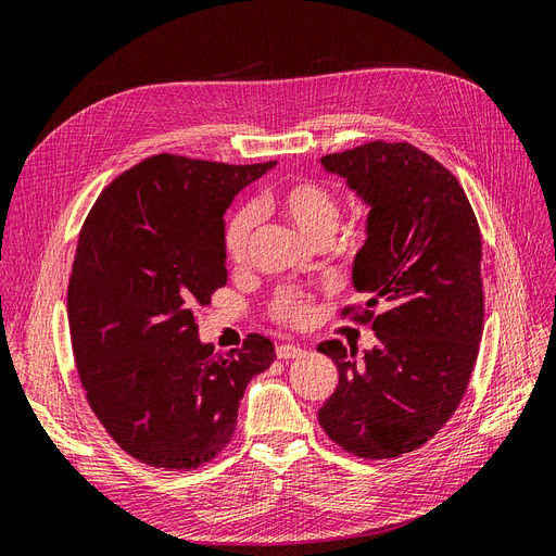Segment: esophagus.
<instances>
[{
  "instance_id": "esophagus-1",
  "label": "esophagus",
  "mask_w": 556,
  "mask_h": 556,
  "mask_svg": "<svg viewBox=\"0 0 556 556\" xmlns=\"http://www.w3.org/2000/svg\"><path fill=\"white\" fill-rule=\"evenodd\" d=\"M304 348H299V345H290V343H285V345H278L276 348V355H278V359H296V357H301L304 355Z\"/></svg>"
}]
</instances>
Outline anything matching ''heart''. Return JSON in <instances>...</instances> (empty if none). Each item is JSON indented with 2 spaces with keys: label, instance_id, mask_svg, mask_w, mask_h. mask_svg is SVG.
Listing matches in <instances>:
<instances>
[{
  "label": "heart",
  "instance_id": "b5f03b06",
  "mask_svg": "<svg viewBox=\"0 0 556 556\" xmlns=\"http://www.w3.org/2000/svg\"><path fill=\"white\" fill-rule=\"evenodd\" d=\"M262 206L282 215L285 220L311 241H329L341 220L339 197H336V192L329 190L327 185L311 178L280 182L278 188L268 190L262 197ZM255 225L257 213L250 206L237 208L229 215L223 231V248L225 257L231 264L243 262ZM268 313H271V317L280 325L301 327L308 323L313 313L311 296L296 290H282L274 296Z\"/></svg>",
  "mask_w": 556,
  "mask_h": 556
}]
</instances>
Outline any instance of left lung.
Segmentation results:
<instances>
[{
	"label": "left lung",
	"mask_w": 556,
	"mask_h": 556,
	"mask_svg": "<svg viewBox=\"0 0 556 556\" xmlns=\"http://www.w3.org/2000/svg\"><path fill=\"white\" fill-rule=\"evenodd\" d=\"M323 166L368 206L352 264L366 304L343 315L371 325L378 345L362 362L341 341L317 345L339 368L317 419L355 457L394 459L443 429L473 374L484 323L480 227L459 180L406 141L364 143Z\"/></svg>",
	"instance_id": "left-lung-1"
}]
</instances>
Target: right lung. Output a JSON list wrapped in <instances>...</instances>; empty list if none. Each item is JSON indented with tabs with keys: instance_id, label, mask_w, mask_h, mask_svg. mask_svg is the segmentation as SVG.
<instances>
[{
	"instance_id": "1",
	"label": "right lung",
	"mask_w": 556,
	"mask_h": 556,
	"mask_svg": "<svg viewBox=\"0 0 556 556\" xmlns=\"http://www.w3.org/2000/svg\"><path fill=\"white\" fill-rule=\"evenodd\" d=\"M271 166L153 155L104 188L83 223L66 290L78 378L111 439L148 466L217 457L248 382L276 359L260 333L215 352L194 315L227 285V206Z\"/></svg>"
}]
</instances>
